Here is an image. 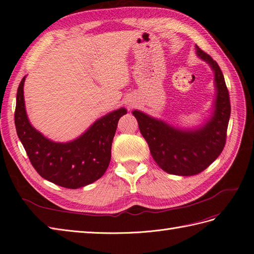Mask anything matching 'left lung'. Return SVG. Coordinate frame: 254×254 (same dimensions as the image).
Masks as SVG:
<instances>
[{
  "mask_svg": "<svg viewBox=\"0 0 254 254\" xmlns=\"http://www.w3.org/2000/svg\"><path fill=\"white\" fill-rule=\"evenodd\" d=\"M195 48L197 55L210 64L215 75L217 93L212 118L200 128L182 130L141 111L132 112L153 160L172 175L201 173L218 158L226 145L231 105L224 75L216 61L197 45Z\"/></svg>",
  "mask_w": 254,
  "mask_h": 254,
  "instance_id": "obj_1",
  "label": "left lung"
}]
</instances>
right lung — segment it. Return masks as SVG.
<instances>
[{"instance_id": "right-lung-1", "label": "right lung", "mask_w": 254, "mask_h": 254, "mask_svg": "<svg viewBox=\"0 0 254 254\" xmlns=\"http://www.w3.org/2000/svg\"><path fill=\"white\" fill-rule=\"evenodd\" d=\"M22 78L18 92L14 125L30 163L42 178L66 189H78L93 183L105 174L111 159V145L125 108L97 120L78 139L56 143L47 139L30 125L25 111Z\"/></svg>"}]
</instances>
